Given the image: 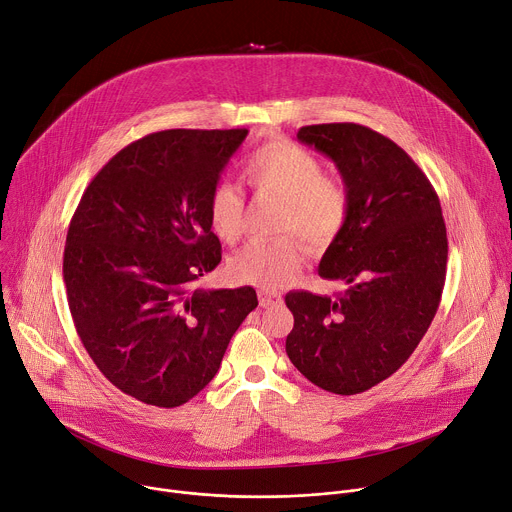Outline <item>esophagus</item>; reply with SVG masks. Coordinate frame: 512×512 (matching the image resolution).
Wrapping results in <instances>:
<instances>
[{
  "mask_svg": "<svg viewBox=\"0 0 512 512\" xmlns=\"http://www.w3.org/2000/svg\"><path fill=\"white\" fill-rule=\"evenodd\" d=\"M258 299H260V307H264V309H272V307L282 305V295L276 293V291L260 289L258 291Z\"/></svg>",
  "mask_w": 512,
  "mask_h": 512,
  "instance_id": "34e87169",
  "label": "esophagus"
}]
</instances>
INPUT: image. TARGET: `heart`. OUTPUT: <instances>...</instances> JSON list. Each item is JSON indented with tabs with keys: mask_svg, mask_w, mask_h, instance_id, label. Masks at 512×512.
<instances>
[{
	"mask_svg": "<svg viewBox=\"0 0 512 512\" xmlns=\"http://www.w3.org/2000/svg\"><path fill=\"white\" fill-rule=\"evenodd\" d=\"M242 175L256 195L278 199L276 232H295L311 246H327L348 223L350 193L344 181L325 175L321 160L291 140L256 148ZM207 217L219 240L236 244L244 234V195L230 183H217L207 199ZM295 234L248 244L232 262L234 274L266 291L282 287L305 262V246Z\"/></svg>",
	"mask_w": 512,
	"mask_h": 512,
	"instance_id": "heart-1",
	"label": "heart"
}]
</instances>
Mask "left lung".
<instances>
[{
  "instance_id": "8db88e82",
  "label": "left lung",
  "mask_w": 512,
  "mask_h": 512,
  "mask_svg": "<svg viewBox=\"0 0 512 512\" xmlns=\"http://www.w3.org/2000/svg\"><path fill=\"white\" fill-rule=\"evenodd\" d=\"M297 138L329 156L348 187V223L319 264L321 278L348 289L285 297L295 317L287 354L319 388L360 394L411 358L437 313L445 221L433 185L390 138L350 122L305 126Z\"/></svg>"
}]
</instances>
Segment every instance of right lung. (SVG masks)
I'll use <instances>...</instances> for the list:
<instances>
[{
  "mask_svg": "<svg viewBox=\"0 0 512 512\" xmlns=\"http://www.w3.org/2000/svg\"><path fill=\"white\" fill-rule=\"evenodd\" d=\"M246 134H148L99 170L71 219L63 276L77 333L99 372L140 403L191 401L258 307L252 287L195 289L221 262L207 199Z\"/></svg>",
  "mask_w": 512,
  "mask_h": 512,
  "instance_id": "1",
  "label": "right lung"
}]
</instances>
